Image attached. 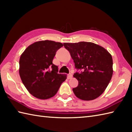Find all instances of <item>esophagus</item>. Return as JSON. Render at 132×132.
Returning a JSON list of instances; mask_svg holds the SVG:
<instances>
[{"label": "esophagus", "mask_w": 132, "mask_h": 132, "mask_svg": "<svg viewBox=\"0 0 132 132\" xmlns=\"http://www.w3.org/2000/svg\"><path fill=\"white\" fill-rule=\"evenodd\" d=\"M72 77V75L71 74H69L68 75V76H67V78H68V79H71Z\"/></svg>", "instance_id": "obj_1"}]
</instances>
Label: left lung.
<instances>
[{
    "mask_svg": "<svg viewBox=\"0 0 132 132\" xmlns=\"http://www.w3.org/2000/svg\"><path fill=\"white\" fill-rule=\"evenodd\" d=\"M70 53L77 70L74 77L78 81L77 87L72 88L77 97L83 100H92L100 96L112 77V55L102 46L89 42L64 43Z\"/></svg>",
    "mask_w": 132,
    "mask_h": 132,
    "instance_id": "8db88e82",
    "label": "left lung"
}]
</instances>
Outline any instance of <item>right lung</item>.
<instances>
[{
	"mask_svg": "<svg viewBox=\"0 0 132 132\" xmlns=\"http://www.w3.org/2000/svg\"><path fill=\"white\" fill-rule=\"evenodd\" d=\"M63 45L53 41H37L30 45L21 55L19 74L22 82L33 96L47 99L57 94L67 75L58 74L53 63L57 50Z\"/></svg>",
	"mask_w": 132,
	"mask_h": 132,
	"instance_id": "add662e5",
	"label": "right lung"
}]
</instances>
